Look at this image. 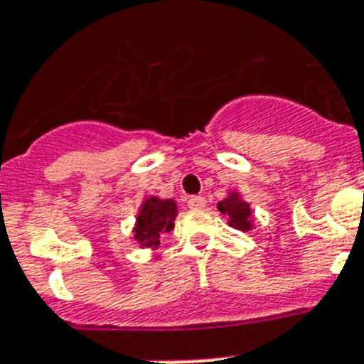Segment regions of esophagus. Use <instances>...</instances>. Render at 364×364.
<instances>
[{"label": "esophagus", "mask_w": 364, "mask_h": 364, "mask_svg": "<svg viewBox=\"0 0 364 364\" xmlns=\"http://www.w3.org/2000/svg\"><path fill=\"white\" fill-rule=\"evenodd\" d=\"M186 203H188V207H191V208H203L205 207V198H203V196H191Z\"/></svg>", "instance_id": "esophagus-1"}]
</instances>
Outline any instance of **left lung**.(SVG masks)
<instances>
[{"mask_svg":"<svg viewBox=\"0 0 364 364\" xmlns=\"http://www.w3.org/2000/svg\"><path fill=\"white\" fill-rule=\"evenodd\" d=\"M218 210H220L223 216H227V223H229V227H232V229L243 230V232L252 230L251 205L245 200H242L240 192L230 191L225 200L218 201Z\"/></svg>","mask_w":364,"mask_h":364,"instance_id":"1","label":"left lung"}]
</instances>
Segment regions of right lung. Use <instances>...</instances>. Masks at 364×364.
Instances as JSON below:
<instances>
[{
  "label": "right lung",
  "mask_w": 364,
  "mask_h": 364,
  "mask_svg": "<svg viewBox=\"0 0 364 364\" xmlns=\"http://www.w3.org/2000/svg\"><path fill=\"white\" fill-rule=\"evenodd\" d=\"M178 216V203L173 200H161L150 196L139 208L134 225V240L139 247L156 249L161 243V235L173 229V220Z\"/></svg>",
  "instance_id": "obj_1"
}]
</instances>
